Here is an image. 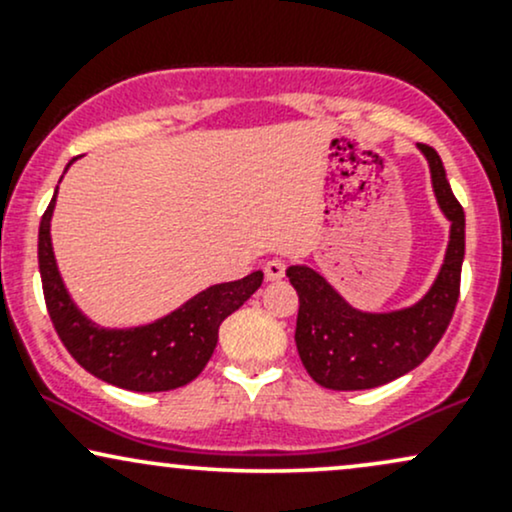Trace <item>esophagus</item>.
Masks as SVG:
<instances>
[{
  "label": "esophagus",
  "mask_w": 512,
  "mask_h": 512,
  "mask_svg": "<svg viewBox=\"0 0 512 512\" xmlns=\"http://www.w3.org/2000/svg\"><path fill=\"white\" fill-rule=\"evenodd\" d=\"M284 274H286V262L279 260V257H272V260L264 264V276H267V281H279Z\"/></svg>",
  "instance_id": "34e87169"
}]
</instances>
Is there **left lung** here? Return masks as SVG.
I'll return each instance as SVG.
<instances>
[{
  "label": "left lung",
  "mask_w": 512,
  "mask_h": 512,
  "mask_svg": "<svg viewBox=\"0 0 512 512\" xmlns=\"http://www.w3.org/2000/svg\"><path fill=\"white\" fill-rule=\"evenodd\" d=\"M419 149L431 166L440 209L450 219L445 262L419 303L397 313H361L313 269H286L298 293V356L310 378L327 390H370L414 370L436 349L455 313L464 260V211L452 195L436 149L426 144Z\"/></svg>",
  "instance_id": "obj_1"
}]
</instances>
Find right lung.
Returning <instances> with one entry per match:
<instances>
[{
  "label": "right lung",
  "instance_id": "right-lung-1",
  "mask_svg": "<svg viewBox=\"0 0 512 512\" xmlns=\"http://www.w3.org/2000/svg\"><path fill=\"white\" fill-rule=\"evenodd\" d=\"M55 199L57 192L40 219L38 264L45 305L64 349L88 373L122 390L166 392L192 383L214 354L221 322L260 289L264 274L252 272L238 281L211 286L146 327L101 330L79 313L57 272L50 240Z\"/></svg>",
  "mask_w": 512,
  "mask_h": 512
}]
</instances>
